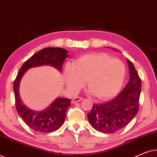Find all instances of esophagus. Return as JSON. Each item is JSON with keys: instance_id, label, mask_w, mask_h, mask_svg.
<instances>
[{"instance_id": "34e87169", "label": "esophagus", "mask_w": 157, "mask_h": 157, "mask_svg": "<svg viewBox=\"0 0 157 157\" xmlns=\"http://www.w3.org/2000/svg\"><path fill=\"white\" fill-rule=\"evenodd\" d=\"M82 100H83L82 98H80V97H76V98L72 99L71 101H72V103H75V102H78V101Z\"/></svg>"}]
</instances>
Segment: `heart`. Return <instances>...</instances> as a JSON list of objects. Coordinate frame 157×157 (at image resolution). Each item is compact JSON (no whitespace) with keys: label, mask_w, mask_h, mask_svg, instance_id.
Instances as JSON below:
<instances>
[{"label":"heart","mask_w":157,"mask_h":157,"mask_svg":"<svg viewBox=\"0 0 157 157\" xmlns=\"http://www.w3.org/2000/svg\"><path fill=\"white\" fill-rule=\"evenodd\" d=\"M122 61L103 53L88 54L67 63L64 69L65 85L75 93L87 80L90 92L101 100H109L119 93L125 78Z\"/></svg>","instance_id":"1"}]
</instances>
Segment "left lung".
I'll use <instances>...</instances> for the list:
<instances>
[{"label": "left lung", "instance_id": "1", "mask_svg": "<svg viewBox=\"0 0 157 157\" xmlns=\"http://www.w3.org/2000/svg\"><path fill=\"white\" fill-rule=\"evenodd\" d=\"M127 61L130 78L125 87L111 101L94 104L87 114L89 122L97 131L114 133L125 127L137 114L142 82L133 64L129 59Z\"/></svg>", "mask_w": 157, "mask_h": 157}]
</instances>
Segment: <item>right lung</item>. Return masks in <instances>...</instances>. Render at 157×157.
Instances as JSON below:
<instances>
[{
    "label": "right lung",
    "instance_id": "obj_1",
    "mask_svg": "<svg viewBox=\"0 0 157 157\" xmlns=\"http://www.w3.org/2000/svg\"><path fill=\"white\" fill-rule=\"evenodd\" d=\"M68 51L61 48H45L30 57L22 65L13 84L15 107L26 124L35 132L49 133L56 131L65 122L66 112L71 100L57 98L46 109L35 111L24 105L20 95V83L26 71L30 68L50 65L62 72L63 64L69 56Z\"/></svg>",
    "mask_w": 157,
    "mask_h": 157
}]
</instances>
